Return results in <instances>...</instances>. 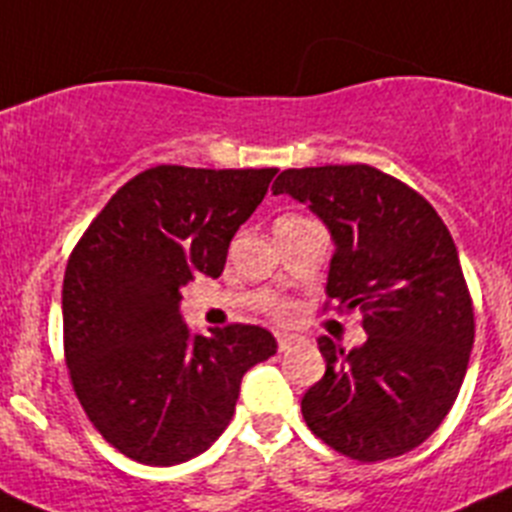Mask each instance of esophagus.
Listing matches in <instances>:
<instances>
[{
    "instance_id": "34e87169",
    "label": "esophagus",
    "mask_w": 512,
    "mask_h": 512,
    "mask_svg": "<svg viewBox=\"0 0 512 512\" xmlns=\"http://www.w3.org/2000/svg\"><path fill=\"white\" fill-rule=\"evenodd\" d=\"M303 342V336L298 334H288V331H280L278 334V349L280 352H288L290 347H296V344Z\"/></svg>"
}]
</instances>
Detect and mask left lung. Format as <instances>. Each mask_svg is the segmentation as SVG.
<instances>
[{
    "label": "left lung",
    "instance_id": "1",
    "mask_svg": "<svg viewBox=\"0 0 512 512\" xmlns=\"http://www.w3.org/2000/svg\"><path fill=\"white\" fill-rule=\"evenodd\" d=\"M329 227L326 296L365 313L367 342L329 336L326 372L301 400L308 428L357 462L416 449L457 400L474 344V308L457 245L421 193L372 165L288 168L273 183Z\"/></svg>",
    "mask_w": 512,
    "mask_h": 512
}]
</instances>
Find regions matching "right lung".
Listing matches in <instances>:
<instances>
[{"label":"right lung","instance_id":"right-lung-1","mask_svg":"<svg viewBox=\"0 0 512 512\" xmlns=\"http://www.w3.org/2000/svg\"><path fill=\"white\" fill-rule=\"evenodd\" d=\"M278 168L155 165L124 183L68 257L63 349L78 403L124 457L170 467L199 457L234 416L239 382L273 357L262 326L191 334L178 303L219 278L237 229Z\"/></svg>","mask_w":512,"mask_h":512}]
</instances>
